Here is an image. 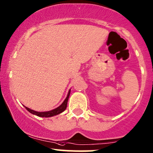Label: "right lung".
<instances>
[{"label":"right lung","mask_w":153,"mask_h":153,"mask_svg":"<svg viewBox=\"0 0 153 153\" xmlns=\"http://www.w3.org/2000/svg\"><path fill=\"white\" fill-rule=\"evenodd\" d=\"M70 91H71V90L69 89L66 98L65 99V100L63 101V102L62 103V104H61L59 107H57V108L53 109V110H52L47 111V112H37V111H34V110H31V109L27 108V107H25H25L29 112L31 113V114H35V115H36V116L41 117H51L57 115V114H60V113L64 112V111L66 110L67 105V101H68L69 94H70Z\"/></svg>","instance_id":"obj_1"}]
</instances>
